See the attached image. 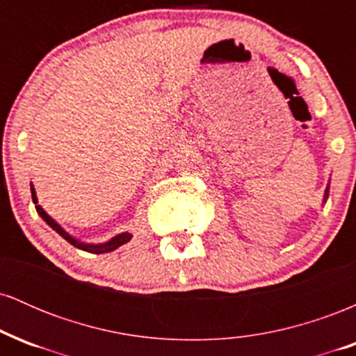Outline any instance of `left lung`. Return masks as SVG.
Returning a JSON list of instances; mask_svg holds the SVG:
<instances>
[{"label": "left lung", "instance_id": "8db88e82", "mask_svg": "<svg viewBox=\"0 0 356 356\" xmlns=\"http://www.w3.org/2000/svg\"><path fill=\"white\" fill-rule=\"evenodd\" d=\"M326 197H328V189H326V192H325V199H326Z\"/></svg>", "mask_w": 356, "mask_h": 356}]
</instances>
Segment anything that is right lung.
<instances>
[{
    "mask_svg": "<svg viewBox=\"0 0 356 356\" xmlns=\"http://www.w3.org/2000/svg\"><path fill=\"white\" fill-rule=\"evenodd\" d=\"M31 197H33V202H35L36 212H38V214L42 216V218H43L44 220H47L48 226L53 227V229H55L56 232H58L60 236H63V238L67 239L68 243H70V244H73V246L79 248V249H83V251H88V252H97V254H100V252H110V251H113V249H117L118 246H122V244L129 243L130 238H132V236H130L129 232H122V234L115 236V238L110 239L108 243H105V244H83V243H79V241L73 239L72 236L68 234L67 231L61 229V227L58 226V224H56L55 220H53V219L50 218V216H48L47 212H44V211L42 209V206H38V201H36V194H35L33 186H31Z\"/></svg>",
    "mask_w": 356,
    "mask_h": 356,
    "instance_id": "obj_1",
    "label": "right lung"
}]
</instances>
